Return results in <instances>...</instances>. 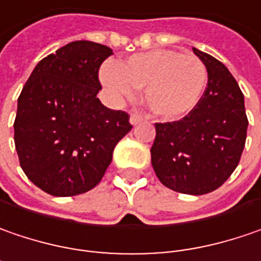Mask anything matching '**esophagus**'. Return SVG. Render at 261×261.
<instances>
[{
	"label": "esophagus",
	"instance_id": "34e87169",
	"mask_svg": "<svg viewBox=\"0 0 261 261\" xmlns=\"http://www.w3.org/2000/svg\"><path fill=\"white\" fill-rule=\"evenodd\" d=\"M143 121V116L140 115V114H137V112H134V114H131L130 116V122L133 125H137L139 122H142Z\"/></svg>",
	"mask_w": 261,
	"mask_h": 261
}]
</instances>
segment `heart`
I'll return each instance as SVG.
<instances>
[{
	"label": "heart",
	"mask_w": 261,
	"mask_h": 261,
	"mask_svg": "<svg viewBox=\"0 0 261 261\" xmlns=\"http://www.w3.org/2000/svg\"><path fill=\"white\" fill-rule=\"evenodd\" d=\"M101 81L119 97H133L134 88H145L147 108L161 118L176 119L198 105L207 87L208 72L193 54L152 50L103 66Z\"/></svg>",
	"instance_id": "heart-1"
}]
</instances>
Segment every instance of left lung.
<instances>
[{
  "instance_id": "8db88e82",
  "label": "left lung",
  "mask_w": 261,
  "mask_h": 261,
  "mask_svg": "<svg viewBox=\"0 0 261 261\" xmlns=\"http://www.w3.org/2000/svg\"><path fill=\"white\" fill-rule=\"evenodd\" d=\"M208 72L201 100L180 121L155 124L150 147L155 174L168 189L204 195L216 191L239 164L248 119L244 94L229 69L193 48Z\"/></svg>"
}]
</instances>
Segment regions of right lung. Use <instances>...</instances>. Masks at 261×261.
<instances>
[{"mask_svg":"<svg viewBox=\"0 0 261 261\" xmlns=\"http://www.w3.org/2000/svg\"><path fill=\"white\" fill-rule=\"evenodd\" d=\"M112 50L73 41L44 57L17 100L14 145L20 167L39 189L73 196L99 185L130 116L101 105L100 65Z\"/></svg>","mask_w":261,"mask_h":261,"instance_id":"right-lung-1","label":"right lung"}]
</instances>
